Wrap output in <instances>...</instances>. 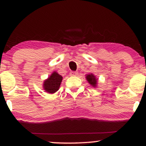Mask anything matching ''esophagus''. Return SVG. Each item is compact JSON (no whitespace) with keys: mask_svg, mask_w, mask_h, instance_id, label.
Here are the masks:
<instances>
[{"mask_svg":"<svg viewBox=\"0 0 146 146\" xmlns=\"http://www.w3.org/2000/svg\"><path fill=\"white\" fill-rule=\"evenodd\" d=\"M70 75L72 76H74L78 75V72H71L70 73Z\"/></svg>","mask_w":146,"mask_h":146,"instance_id":"1","label":"esophagus"}]
</instances>
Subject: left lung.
I'll list each match as a JSON object with an SVG mask.
<instances>
[{
    "instance_id": "8db88e82",
    "label": "left lung",
    "mask_w": 146,
    "mask_h": 146,
    "mask_svg": "<svg viewBox=\"0 0 146 146\" xmlns=\"http://www.w3.org/2000/svg\"><path fill=\"white\" fill-rule=\"evenodd\" d=\"M86 79L88 82L90 83V84H91L92 86L95 87L97 84V80L96 78V77L94 76L93 74H88L86 76Z\"/></svg>"
}]
</instances>
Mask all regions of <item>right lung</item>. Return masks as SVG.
Returning <instances> with one entry per match:
<instances>
[{
    "label": "right lung",
    "instance_id": "1",
    "mask_svg": "<svg viewBox=\"0 0 146 146\" xmlns=\"http://www.w3.org/2000/svg\"><path fill=\"white\" fill-rule=\"evenodd\" d=\"M62 80V76L54 72L46 80L44 81V89L48 93H54L59 89Z\"/></svg>",
    "mask_w": 146,
    "mask_h": 146
}]
</instances>
